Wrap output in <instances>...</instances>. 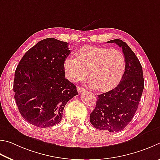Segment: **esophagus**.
<instances>
[{"mask_svg": "<svg viewBox=\"0 0 160 160\" xmlns=\"http://www.w3.org/2000/svg\"><path fill=\"white\" fill-rule=\"evenodd\" d=\"M77 91H78V93H82V92L85 91V89L83 88V87H81V86H78V87H77Z\"/></svg>", "mask_w": 160, "mask_h": 160, "instance_id": "esophagus-1", "label": "esophagus"}]
</instances>
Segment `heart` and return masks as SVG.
Returning <instances> with one entry per match:
<instances>
[{"label": "heart", "instance_id": "1", "mask_svg": "<svg viewBox=\"0 0 160 160\" xmlns=\"http://www.w3.org/2000/svg\"><path fill=\"white\" fill-rule=\"evenodd\" d=\"M125 67V58L121 50L92 46L81 48L76 57L69 56L64 62L67 79L79 82L89 72V84L101 91L110 90L118 84Z\"/></svg>", "mask_w": 160, "mask_h": 160}]
</instances>
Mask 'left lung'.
Wrapping results in <instances>:
<instances>
[{"instance_id":"obj_1","label":"left lung","mask_w":160,"mask_h":160,"mask_svg":"<svg viewBox=\"0 0 160 160\" xmlns=\"http://www.w3.org/2000/svg\"><path fill=\"white\" fill-rule=\"evenodd\" d=\"M107 43H114L122 48L126 61L125 71L117 87L98 96L90 122L97 129L118 132L133 118L144 88V78L138 58L125 42L114 39Z\"/></svg>"}]
</instances>
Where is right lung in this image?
<instances>
[{
  "instance_id": "right-lung-1",
  "label": "right lung",
  "mask_w": 160,
  "mask_h": 160,
  "mask_svg": "<svg viewBox=\"0 0 160 160\" xmlns=\"http://www.w3.org/2000/svg\"><path fill=\"white\" fill-rule=\"evenodd\" d=\"M68 43L43 39L25 53L15 72L13 91L22 117L40 128L61 122L64 106L78 95L77 86L64 77Z\"/></svg>"
}]
</instances>
